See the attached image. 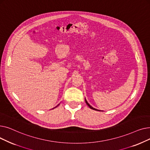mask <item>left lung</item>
<instances>
[{
    "mask_svg": "<svg viewBox=\"0 0 150 150\" xmlns=\"http://www.w3.org/2000/svg\"><path fill=\"white\" fill-rule=\"evenodd\" d=\"M85 101H86V104L88 105V106L91 108V109H93V110H96V111H100V110H98V109H96V108H93V107H92L88 103V101H86V100L85 99Z\"/></svg>",
    "mask_w": 150,
    "mask_h": 150,
    "instance_id": "8db88e82",
    "label": "left lung"
}]
</instances>
